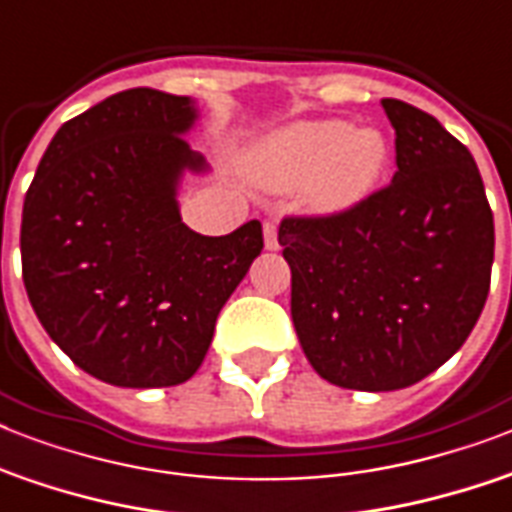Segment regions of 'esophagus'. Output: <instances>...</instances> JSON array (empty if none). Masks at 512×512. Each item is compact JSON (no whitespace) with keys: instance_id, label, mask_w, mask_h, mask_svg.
<instances>
[{"instance_id":"obj_1","label":"esophagus","mask_w":512,"mask_h":512,"mask_svg":"<svg viewBox=\"0 0 512 512\" xmlns=\"http://www.w3.org/2000/svg\"><path fill=\"white\" fill-rule=\"evenodd\" d=\"M263 233H265V249H279V225L273 223V220H268V223L263 225Z\"/></svg>"}]
</instances>
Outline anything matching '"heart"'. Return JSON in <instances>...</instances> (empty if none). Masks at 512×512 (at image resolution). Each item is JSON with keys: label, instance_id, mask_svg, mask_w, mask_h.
<instances>
[{"label": "heart", "instance_id": "heart-1", "mask_svg": "<svg viewBox=\"0 0 512 512\" xmlns=\"http://www.w3.org/2000/svg\"><path fill=\"white\" fill-rule=\"evenodd\" d=\"M388 167V138L345 119L289 124L260 140L249 156L255 180L273 191L303 188L305 204L321 215H342L364 204Z\"/></svg>", "mask_w": 512, "mask_h": 512}]
</instances>
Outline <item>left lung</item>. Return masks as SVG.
<instances>
[{
  "mask_svg": "<svg viewBox=\"0 0 512 512\" xmlns=\"http://www.w3.org/2000/svg\"><path fill=\"white\" fill-rule=\"evenodd\" d=\"M396 175L350 212L284 217L292 321L311 366L348 390L409 388L484 311L494 215L473 156L438 119L382 98Z\"/></svg>",
  "mask_w": 512,
  "mask_h": 512,
  "instance_id": "obj_1",
  "label": "left lung"
}]
</instances>
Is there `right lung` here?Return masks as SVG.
<instances>
[{"instance_id":"obj_1","label":"right lung","mask_w":512,"mask_h":512,"mask_svg":"<svg viewBox=\"0 0 512 512\" xmlns=\"http://www.w3.org/2000/svg\"><path fill=\"white\" fill-rule=\"evenodd\" d=\"M191 98L135 87L55 132L23 201L20 260L36 319L63 353L119 388L191 380L215 321L263 249V225L201 236L180 217Z\"/></svg>"}]
</instances>
